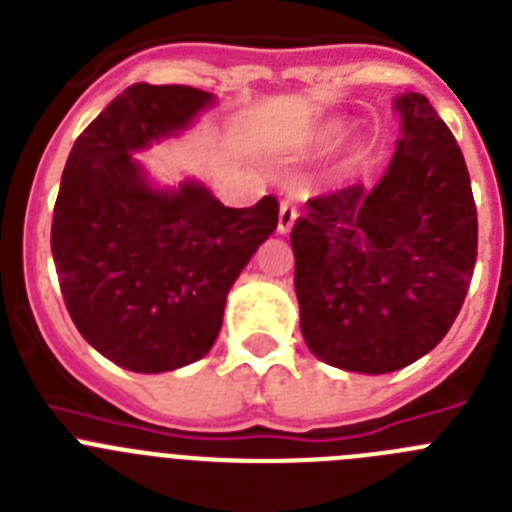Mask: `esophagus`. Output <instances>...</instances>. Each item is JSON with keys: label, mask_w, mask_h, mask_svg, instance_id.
Returning <instances> with one entry per match:
<instances>
[{"label": "esophagus", "mask_w": 512, "mask_h": 512, "mask_svg": "<svg viewBox=\"0 0 512 512\" xmlns=\"http://www.w3.org/2000/svg\"><path fill=\"white\" fill-rule=\"evenodd\" d=\"M297 220V207L292 205L289 200H284L282 205H279V223H277V230L279 233H289L292 230V225H295Z\"/></svg>", "instance_id": "obj_1"}]
</instances>
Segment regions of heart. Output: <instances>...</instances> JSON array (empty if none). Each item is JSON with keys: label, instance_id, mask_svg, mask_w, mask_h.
Returning a JSON list of instances; mask_svg holds the SVG:
<instances>
[{"label": "heart", "instance_id": "obj_1", "mask_svg": "<svg viewBox=\"0 0 512 512\" xmlns=\"http://www.w3.org/2000/svg\"><path fill=\"white\" fill-rule=\"evenodd\" d=\"M343 138V125L336 120H328L318 128H312L310 133L305 135L302 140H297L295 153L300 156H320V153H328L341 143Z\"/></svg>", "mask_w": 512, "mask_h": 512}]
</instances>
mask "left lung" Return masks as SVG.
<instances>
[{
	"mask_svg": "<svg viewBox=\"0 0 512 512\" xmlns=\"http://www.w3.org/2000/svg\"><path fill=\"white\" fill-rule=\"evenodd\" d=\"M402 138L372 189L307 200L292 228L307 348L346 372L387 374L441 343L477 261V207L456 138L418 92L395 99Z\"/></svg>",
	"mask_w": 512,
	"mask_h": 512,
	"instance_id": "left-lung-1",
	"label": "left lung"
}]
</instances>
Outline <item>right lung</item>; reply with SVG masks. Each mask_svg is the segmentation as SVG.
Masks as SVG:
<instances>
[{
  "mask_svg": "<svg viewBox=\"0 0 512 512\" xmlns=\"http://www.w3.org/2000/svg\"><path fill=\"white\" fill-rule=\"evenodd\" d=\"M212 99L182 84H133L89 122L63 169L51 225L63 302L84 341L130 372L202 359L230 287L277 230L271 194L235 210L200 182L151 187L133 158Z\"/></svg>",
  "mask_w": 512,
  "mask_h": 512,
  "instance_id": "right-lung-1",
  "label": "right lung"
}]
</instances>
